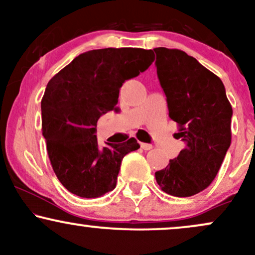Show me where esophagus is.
<instances>
[{
	"label": "esophagus",
	"mask_w": 255,
	"mask_h": 255,
	"mask_svg": "<svg viewBox=\"0 0 255 255\" xmlns=\"http://www.w3.org/2000/svg\"><path fill=\"white\" fill-rule=\"evenodd\" d=\"M140 146H141L142 150H145V151L151 150V148L153 147V146H152L151 144H146V142H141V144H140Z\"/></svg>",
	"instance_id": "1"
}]
</instances>
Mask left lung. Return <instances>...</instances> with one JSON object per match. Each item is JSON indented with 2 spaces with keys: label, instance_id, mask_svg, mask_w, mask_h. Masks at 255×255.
I'll return each instance as SVG.
<instances>
[{
  "label": "left lung",
  "instance_id": "left-lung-1",
  "mask_svg": "<svg viewBox=\"0 0 255 255\" xmlns=\"http://www.w3.org/2000/svg\"><path fill=\"white\" fill-rule=\"evenodd\" d=\"M156 67L169 118L186 147L156 171L163 192L192 197L215 180L231 142L233 108L217 75L178 49L156 48Z\"/></svg>",
  "mask_w": 255,
  "mask_h": 255
}]
</instances>
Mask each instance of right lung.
<instances>
[{
	"label": "right lung",
	"instance_id": "obj_1",
	"mask_svg": "<svg viewBox=\"0 0 255 255\" xmlns=\"http://www.w3.org/2000/svg\"><path fill=\"white\" fill-rule=\"evenodd\" d=\"M154 60L152 50L108 48L75 57L46 85L42 99V130L49 159L61 183L81 198L113 191L124 157L140 147L130 137L101 148L97 121L118 110L126 80L145 72Z\"/></svg>",
	"mask_w": 255,
	"mask_h": 255
}]
</instances>
